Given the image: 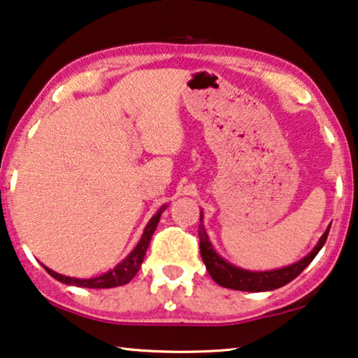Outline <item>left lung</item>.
<instances>
[{"instance_id": "obj_1", "label": "left lung", "mask_w": 358, "mask_h": 358, "mask_svg": "<svg viewBox=\"0 0 358 358\" xmlns=\"http://www.w3.org/2000/svg\"><path fill=\"white\" fill-rule=\"evenodd\" d=\"M331 225L313 250L310 251L305 258H301L296 263L290 266H284V268L273 269V271H248L241 269L238 266H234L229 261H225L222 256H220L217 251L214 250L213 243H210L208 234H206V229L203 225V210H201V219H199V250H201V258H203L206 269L214 282H217L219 285L225 287V289L231 290H241V292H268L279 289V287H284L289 284L290 280L299 278L306 266H308L311 261L315 259V256L320 253V250L323 248L326 243V238H328Z\"/></svg>"}]
</instances>
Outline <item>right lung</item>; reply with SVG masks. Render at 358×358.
<instances>
[{
  "label": "right lung",
  "mask_w": 358,
  "mask_h": 358,
  "mask_svg": "<svg viewBox=\"0 0 358 358\" xmlns=\"http://www.w3.org/2000/svg\"><path fill=\"white\" fill-rule=\"evenodd\" d=\"M165 209H167V204L160 206V209L152 215V219L149 220L148 225H145L143 236H141L138 245L134 246V250L131 251L127 258H124L122 263H118L117 266H115L113 269H110V271H107V273L97 275V278H90V279L69 278V275L55 273V271L47 268V266H43V264L42 266L45 268V271L52 275V278H55L59 282H63V284H66V285L87 287V289H112V287L128 284V282L133 279L136 274H138L141 264H143L145 251H148V246H149V241H150V238H152L154 230L157 229L160 214H162Z\"/></svg>",
  "instance_id": "add662e5"
}]
</instances>
